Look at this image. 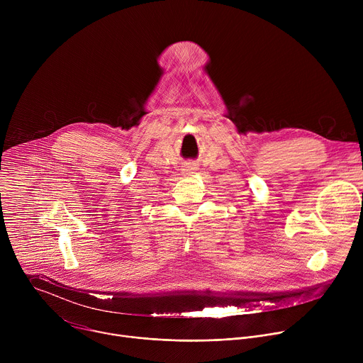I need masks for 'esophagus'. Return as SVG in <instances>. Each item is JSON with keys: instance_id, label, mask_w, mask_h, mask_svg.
I'll list each match as a JSON object with an SVG mask.
<instances>
[{"instance_id": "esophagus-1", "label": "esophagus", "mask_w": 363, "mask_h": 363, "mask_svg": "<svg viewBox=\"0 0 363 363\" xmlns=\"http://www.w3.org/2000/svg\"><path fill=\"white\" fill-rule=\"evenodd\" d=\"M198 171V167L195 164H186L184 168H182V174L184 175H191V174H195Z\"/></svg>"}]
</instances>
